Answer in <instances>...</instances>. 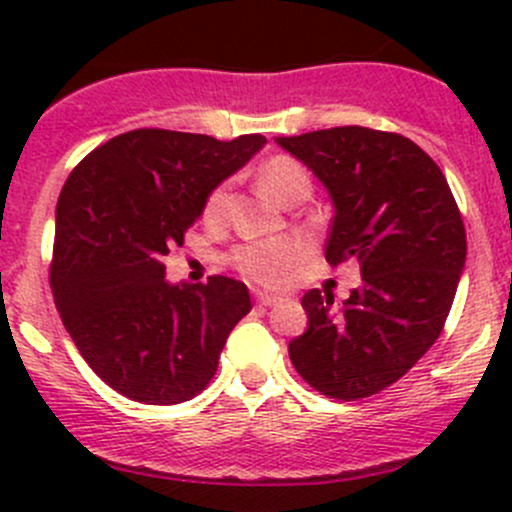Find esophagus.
Instances as JSON below:
<instances>
[{"label": "esophagus", "instance_id": "esophagus-1", "mask_svg": "<svg viewBox=\"0 0 512 512\" xmlns=\"http://www.w3.org/2000/svg\"><path fill=\"white\" fill-rule=\"evenodd\" d=\"M255 302L262 304V307H275V304L282 302V297H277V294H267V292H255Z\"/></svg>", "mask_w": 512, "mask_h": 512}]
</instances>
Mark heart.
Here are the masks:
<instances>
[{
  "mask_svg": "<svg viewBox=\"0 0 512 512\" xmlns=\"http://www.w3.org/2000/svg\"><path fill=\"white\" fill-rule=\"evenodd\" d=\"M297 183H309L307 170L297 163V160L277 156L267 160L260 168V185L265 188L267 195L280 200L287 195L289 188ZM227 203H230V188L220 185L210 193L208 203H205V220L210 223H220L227 213ZM302 257V242L294 237H270V240H255L240 245L232 252V265L240 270L242 277L257 285L277 287L287 280L289 270Z\"/></svg>",
  "mask_w": 512,
  "mask_h": 512,
  "instance_id": "heart-1",
  "label": "heart"
}]
</instances>
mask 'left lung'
<instances>
[{"label":"left lung","instance_id":"1","mask_svg":"<svg viewBox=\"0 0 512 512\" xmlns=\"http://www.w3.org/2000/svg\"><path fill=\"white\" fill-rule=\"evenodd\" d=\"M275 141L329 193V265L361 270L339 309L332 294H304L307 332L289 342V359L324 396L379 394L431 349L451 312L466 267L456 200L441 168L399 133L342 126Z\"/></svg>","mask_w":512,"mask_h":512}]
</instances>
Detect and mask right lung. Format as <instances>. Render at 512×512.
I'll return each instance as SVG.
<instances>
[{
    "label": "right lung",
    "mask_w": 512,
    "mask_h": 512,
    "mask_svg": "<svg viewBox=\"0 0 512 512\" xmlns=\"http://www.w3.org/2000/svg\"><path fill=\"white\" fill-rule=\"evenodd\" d=\"M267 143L138 128L89 153L56 203L51 289L91 369L143 404H180L208 386L232 327L252 309L232 277L165 280V255L210 193Z\"/></svg>",
    "instance_id": "1"
}]
</instances>
